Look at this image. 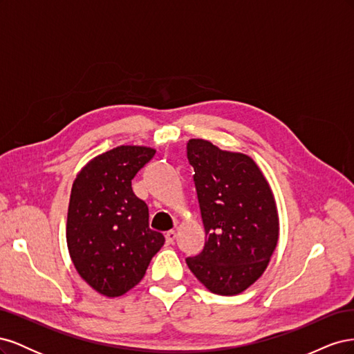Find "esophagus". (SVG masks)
<instances>
[{"instance_id": "34e87169", "label": "esophagus", "mask_w": 354, "mask_h": 354, "mask_svg": "<svg viewBox=\"0 0 354 354\" xmlns=\"http://www.w3.org/2000/svg\"><path fill=\"white\" fill-rule=\"evenodd\" d=\"M176 236H177L176 230H168V232L165 233V241H167V243H173V242L176 241Z\"/></svg>"}]
</instances>
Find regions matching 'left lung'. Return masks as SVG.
<instances>
[{
	"mask_svg": "<svg viewBox=\"0 0 354 354\" xmlns=\"http://www.w3.org/2000/svg\"><path fill=\"white\" fill-rule=\"evenodd\" d=\"M205 245L186 263L208 291L236 295L269 266L279 239V214L269 181L255 160L203 138L186 145Z\"/></svg>",
	"mask_w": 354,
	"mask_h": 354,
	"instance_id": "left-lung-1",
	"label": "left lung"
}]
</instances>
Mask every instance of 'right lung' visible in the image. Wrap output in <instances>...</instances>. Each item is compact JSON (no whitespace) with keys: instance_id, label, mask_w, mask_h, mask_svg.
<instances>
[{"instance_id":"add662e5","label":"right lung","mask_w":354,"mask_h":354,"mask_svg":"<svg viewBox=\"0 0 354 354\" xmlns=\"http://www.w3.org/2000/svg\"><path fill=\"white\" fill-rule=\"evenodd\" d=\"M156 151L124 145L97 155L73 180L66 242L78 274L94 291L121 297L143 279L162 233L149 229V209L131 180Z\"/></svg>"}]
</instances>
